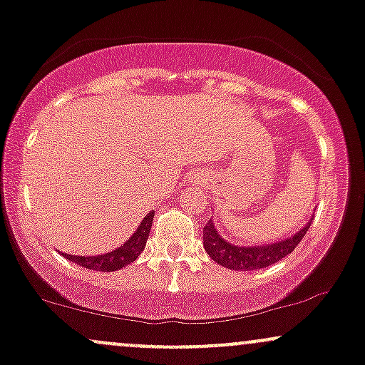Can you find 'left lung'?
<instances>
[{
    "instance_id": "8db88e82",
    "label": "left lung",
    "mask_w": 365,
    "mask_h": 365,
    "mask_svg": "<svg viewBox=\"0 0 365 365\" xmlns=\"http://www.w3.org/2000/svg\"><path fill=\"white\" fill-rule=\"evenodd\" d=\"M312 220L314 215L310 216V220L299 228L296 234L291 237L280 239V241L270 242V244H259V246H241V244H232L227 239H223L218 234V228L215 227L213 220L210 218V222L204 225L202 230V241H204V250L211 256L213 262L218 265L230 268V270H258V268H267L274 263H277L279 259H282L284 256L293 253L294 247L298 246V242L305 237L307 230L312 225Z\"/></svg>"
}]
</instances>
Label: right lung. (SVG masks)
I'll return each mask as SVG.
<instances>
[{
  "label": "right lung",
  "instance_id": "right-lung-1",
  "mask_svg": "<svg viewBox=\"0 0 365 365\" xmlns=\"http://www.w3.org/2000/svg\"><path fill=\"white\" fill-rule=\"evenodd\" d=\"M152 220H154V211H150L149 215L143 216V220L140 222V225L137 230H135V234L131 235V237L128 239L121 247H115V250L109 251V253L97 255V256L66 255V258L71 259V262L76 263V265L90 268V270H98V272L121 270L123 267L133 263L140 256V253L145 250V242L150 234Z\"/></svg>",
  "mask_w": 365,
  "mask_h": 365
}]
</instances>
